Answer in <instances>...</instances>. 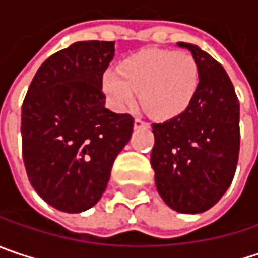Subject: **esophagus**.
<instances>
[{
  "label": "esophagus",
  "mask_w": 258,
  "mask_h": 258,
  "mask_svg": "<svg viewBox=\"0 0 258 258\" xmlns=\"http://www.w3.org/2000/svg\"><path fill=\"white\" fill-rule=\"evenodd\" d=\"M141 127H150V124H148L144 119L137 117V119H135V129H141Z\"/></svg>",
  "instance_id": "esophagus-1"
}]
</instances>
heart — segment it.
<instances>
[{"instance_id": "1", "label": "heart", "mask_w": 258, "mask_h": 258, "mask_svg": "<svg viewBox=\"0 0 258 258\" xmlns=\"http://www.w3.org/2000/svg\"><path fill=\"white\" fill-rule=\"evenodd\" d=\"M200 72L194 57L183 51L144 49L110 67L102 75V91L119 111L137 102L154 117L170 119L188 108L195 97Z\"/></svg>"}]
</instances>
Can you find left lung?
<instances>
[{
    "instance_id": "obj_1",
    "label": "left lung",
    "mask_w": 258,
    "mask_h": 258,
    "mask_svg": "<svg viewBox=\"0 0 258 258\" xmlns=\"http://www.w3.org/2000/svg\"><path fill=\"white\" fill-rule=\"evenodd\" d=\"M200 82L185 111L154 123L151 166L157 191L175 212L203 213L232 183L239 156V102L223 66L194 44Z\"/></svg>"
}]
</instances>
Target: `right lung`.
I'll return each mask as SVG.
<instances>
[{"label":"right lung","mask_w":258,"mask_h":258,"mask_svg":"<svg viewBox=\"0 0 258 258\" xmlns=\"http://www.w3.org/2000/svg\"><path fill=\"white\" fill-rule=\"evenodd\" d=\"M114 42L81 41L38 69L22 105V145L29 182L51 207L82 213L107 188L134 117L105 108L102 75Z\"/></svg>","instance_id":"obj_1"}]
</instances>
